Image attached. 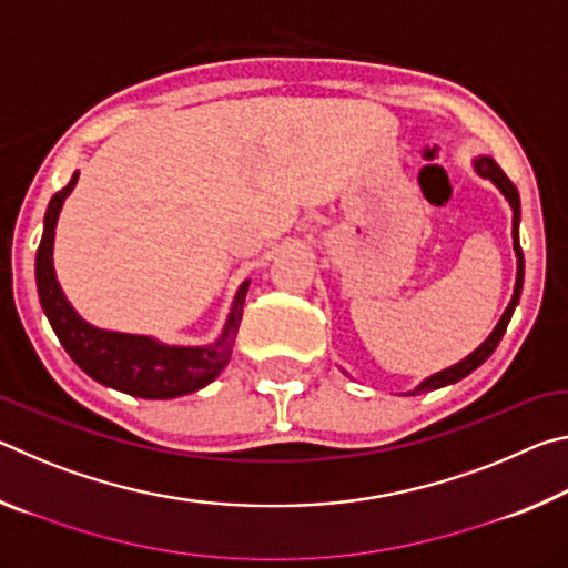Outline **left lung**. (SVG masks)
<instances>
[{
    "mask_svg": "<svg viewBox=\"0 0 568 568\" xmlns=\"http://www.w3.org/2000/svg\"><path fill=\"white\" fill-rule=\"evenodd\" d=\"M474 168L480 178H488L494 182V185L504 192L508 205H511L514 210V250H516V257H518V271H516V287H514V297L511 303H508L506 313L501 315V321H498V325L494 328V333L488 335V338L478 345V348L468 355V358H464L456 365H450V368L436 373V376H430L420 383V386L416 390H410L408 396H418V393H426V390H436V388H444V386H450V383H456L460 378H466L468 373H474L480 363H484L488 355H491L496 351V345L501 343L504 333L508 328V321H511L514 315V307L518 305V297H521V287H524V253H521V245H518V220H521V203H518V190L511 180L506 178V172L496 165V162L491 158H478L474 162Z\"/></svg>",
    "mask_w": 568,
    "mask_h": 568,
    "instance_id": "1",
    "label": "left lung"
}]
</instances>
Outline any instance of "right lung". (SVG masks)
I'll return each instance as SVG.
<instances>
[{"instance_id":"1","label":"right lung","mask_w":568,"mask_h":568,"mask_svg":"<svg viewBox=\"0 0 568 568\" xmlns=\"http://www.w3.org/2000/svg\"><path fill=\"white\" fill-rule=\"evenodd\" d=\"M77 178H80V172H74L67 187L54 192L50 205H47L44 233L34 261L40 303L57 338H60L70 358L90 378L114 390L130 393V396L162 400L185 396V393L207 386L210 381L220 376V371L230 361V353H233L240 321H243L247 283L240 285L223 335L213 345H207V348H178V345H162L145 338V335H124L92 328L67 303L52 267L54 225L57 217H60L64 197L77 185Z\"/></svg>"}]
</instances>
